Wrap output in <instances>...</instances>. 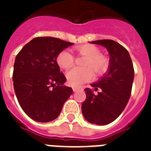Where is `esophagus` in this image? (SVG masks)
<instances>
[{
	"label": "esophagus",
	"mask_w": 151,
	"mask_h": 151,
	"mask_svg": "<svg viewBox=\"0 0 151 151\" xmlns=\"http://www.w3.org/2000/svg\"><path fill=\"white\" fill-rule=\"evenodd\" d=\"M82 87H73V92H77V91L80 90V89H82Z\"/></svg>",
	"instance_id": "1"
}]
</instances>
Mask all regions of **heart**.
<instances>
[{
    "mask_svg": "<svg viewBox=\"0 0 151 151\" xmlns=\"http://www.w3.org/2000/svg\"><path fill=\"white\" fill-rule=\"evenodd\" d=\"M78 55L86 57L82 65L84 67H74L66 73L69 84L72 86H79L86 83L93 78V72L96 74H102L108 70L109 59L101 54V50L93 44H84L76 47ZM74 56L69 50H63L58 55L56 62L64 70L70 68L74 63Z\"/></svg>",
    "mask_w": 151,
    "mask_h": 151,
    "instance_id": "b5f03b06",
    "label": "heart"
}]
</instances>
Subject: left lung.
<instances>
[{"label":"left lung","mask_w":151,"mask_h":151,"mask_svg":"<svg viewBox=\"0 0 151 151\" xmlns=\"http://www.w3.org/2000/svg\"><path fill=\"white\" fill-rule=\"evenodd\" d=\"M91 43L102 45L110 55L109 72L92 88H85L86 101L81 104L85 119L91 124L105 125L114 121L124 111L132 94L134 71L128 51L111 40ZM101 89L96 95L94 90Z\"/></svg>","instance_id":"8db88e82"}]
</instances>
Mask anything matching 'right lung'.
Segmentation results:
<instances>
[{"mask_svg": "<svg viewBox=\"0 0 151 151\" xmlns=\"http://www.w3.org/2000/svg\"><path fill=\"white\" fill-rule=\"evenodd\" d=\"M73 44L54 37H36L17 54L12 73L19 105L37 122L56 119L73 90L56 62L58 55Z\"/></svg>", "mask_w": 151, "mask_h": 151, "instance_id": "obj_1", "label": "right lung"}]
</instances>
